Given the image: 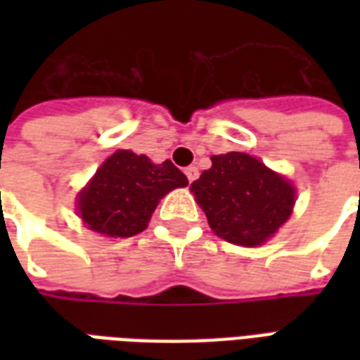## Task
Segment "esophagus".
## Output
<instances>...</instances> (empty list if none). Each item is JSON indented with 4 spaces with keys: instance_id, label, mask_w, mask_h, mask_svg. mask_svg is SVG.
Masks as SVG:
<instances>
[{
    "instance_id": "esophagus-1",
    "label": "esophagus",
    "mask_w": 360,
    "mask_h": 360,
    "mask_svg": "<svg viewBox=\"0 0 360 360\" xmlns=\"http://www.w3.org/2000/svg\"><path fill=\"white\" fill-rule=\"evenodd\" d=\"M185 175H187L188 183H193V181H196V177H198V169H196L195 165H191V167L185 169Z\"/></svg>"
}]
</instances>
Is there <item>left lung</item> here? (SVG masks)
<instances>
[{
	"instance_id": "1",
	"label": "left lung",
	"mask_w": 360,
	"mask_h": 360,
	"mask_svg": "<svg viewBox=\"0 0 360 360\" xmlns=\"http://www.w3.org/2000/svg\"><path fill=\"white\" fill-rule=\"evenodd\" d=\"M212 231L241 247L262 245L285 224L295 187L245 152L212 156V167L191 185Z\"/></svg>"
}]
</instances>
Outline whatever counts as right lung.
I'll return each instance as SVG.
<instances>
[{"mask_svg":"<svg viewBox=\"0 0 360 360\" xmlns=\"http://www.w3.org/2000/svg\"><path fill=\"white\" fill-rule=\"evenodd\" d=\"M185 173L165 160L152 164L144 154L117 150L77 196L84 226L105 237H133L148 226L160 198L187 187Z\"/></svg>","mask_w":360,"mask_h":360,"instance_id":"right-lung-1","label":"right lung"}]
</instances>
